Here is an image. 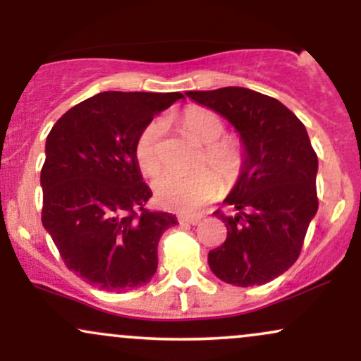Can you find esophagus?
<instances>
[{
    "mask_svg": "<svg viewBox=\"0 0 361 361\" xmlns=\"http://www.w3.org/2000/svg\"><path fill=\"white\" fill-rule=\"evenodd\" d=\"M180 222L181 224H193V226H197L198 222L202 221V219H204V215H200V214H195V215H180Z\"/></svg>",
    "mask_w": 361,
    "mask_h": 361,
    "instance_id": "1",
    "label": "esophagus"
}]
</instances>
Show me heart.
<instances>
[{
	"label": "heart",
	"mask_w": 361,
	"mask_h": 361,
	"mask_svg": "<svg viewBox=\"0 0 361 361\" xmlns=\"http://www.w3.org/2000/svg\"><path fill=\"white\" fill-rule=\"evenodd\" d=\"M180 126L190 137L204 144L202 154L197 161V168L202 169L192 175L164 173L157 176L154 193L161 204L169 209L190 212L197 210L217 193L219 178L224 185H233L241 176L246 154L241 140L224 135L226 123L212 110L190 106L180 115ZM163 120L154 118L144 126L135 139L134 156L144 175L154 176L163 166ZM204 166L207 168L204 169ZM215 172L219 177L218 174L214 175Z\"/></svg>",
	"instance_id": "obj_1"
}]
</instances>
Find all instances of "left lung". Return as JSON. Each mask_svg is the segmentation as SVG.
<instances>
[{
	"label": "left lung",
	"mask_w": 361,
	"mask_h": 361,
	"mask_svg": "<svg viewBox=\"0 0 361 361\" xmlns=\"http://www.w3.org/2000/svg\"><path fill=\"white\" fill-rule=\"evenodd\" d=\"M192 100L229 120L244 146V168L221 209L227 238L209 252L217 279L238 287L271 281L299 258L317 212V154L304 123L283 103L239 86L188 91Z\"/></svg>",
	"instance_id": "1"
}]
</instances>
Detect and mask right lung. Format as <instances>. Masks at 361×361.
<instances>
[{"label":"right lung","instance_id":"obj_1","mask_svg":"<svg viewBox=\"0 0 361 361\" xmlns=\"http://www.w3.org/2000/svg\"><path fill=\"white\" fill-rule=\"evenodd\" d=\"M181 93L105 91L57 120L40 171L42 224L69 270L106 292L146 285L176 217L152 212L134 156L139 132Z\"/></svg>","mask_w":361,"mask_h":361}]
</instances>
